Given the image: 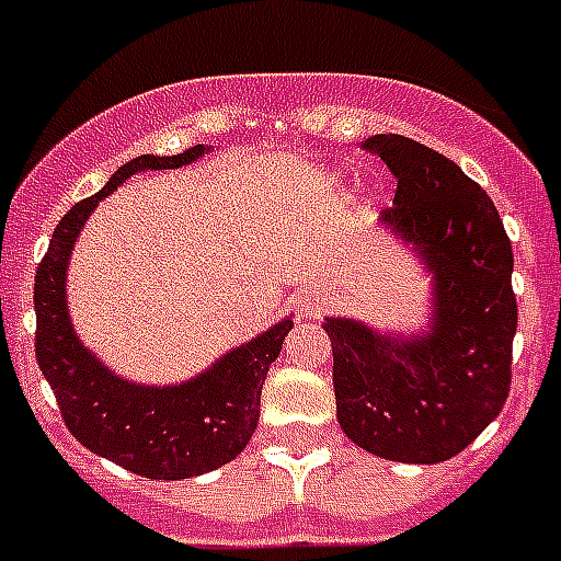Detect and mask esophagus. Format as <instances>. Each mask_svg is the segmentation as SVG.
Wrapping results in <instances>:
<instances>
[{"mask_svg":"<svg viewBox=\"0 0 561 561\" xmlns=\"http://www.w3.org/2000/svg\"><path fill=\"white\" fill-rule=\"evenodd\" d=\"M300 314L304 317H320L323 311H329V297L323 295V291H306V295H300Z\"/></svg>","mask_w":561,"mask_h":561,"instance_id":"34e87169","label":"esophagus"}]
</instances>
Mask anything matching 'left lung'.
<instances>
[{
    "instance_id": "1",
    "label": "left lung",
    "mask_w": 561,
    "mask_h": 561,
    "mask_svg": "<svg viewBox=\"0 0 561 561\" xmlns=\"http://www.w3.org/2000/svg\"><path fill=\"white\" fill-rule=\"evenodd\" d=\"M396 187L381 227L433 275V309L415 334L325 317L336 421L356 447L399 463H440L500 415L512 388L514 255L489 193L453 160L401 134H376Z\"/></svg>"
}]
</instances>
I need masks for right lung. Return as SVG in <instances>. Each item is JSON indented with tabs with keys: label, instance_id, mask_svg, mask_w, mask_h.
Returning a JSON list of instances; mask_svg holds the SVG:
<instances>
[{
	"label": "right lung",
	"instance_id": "obj_1",
	"mask_svg": "<svg viewBox=\"0 0 561 561\" xmlns=\"http://www.w3.org/2000/svg\"><path fill=\"white\" fill-rule=\"evenodd\" d=\"M207 151L193 146L173 157L142 153L117 168L103 191L78 202L58 221L33 289L36 359L67 430L101 458L151 480L196 478L244 453L261 415L266 370L295 323L291 317L277 320L180 385H140L106 368L76 334L67 309V266L89 213L117 185L134 173L191 165Z\"/></svg>",
	"mask_w": 561,
	"mask_h": 561
}]
</instances>
